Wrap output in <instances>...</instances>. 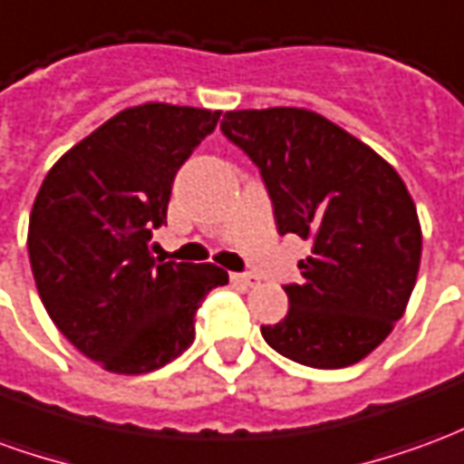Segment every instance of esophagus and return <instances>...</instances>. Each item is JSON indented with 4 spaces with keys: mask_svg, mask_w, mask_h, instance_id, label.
<instances>
[{
    "mask_svg": "<svg viewBox=\"0 0 464 464\" xmlns=\"http://www.w3.org/2000/svg\"><path fill=\"white\" fill-rule=\"evenodd\" d=\"M231 281L236 283V285H243V288L258 285V278H256V276H246V273H231Z\"/></svg>",
    "mask_w": 464,
    "mask_h": 464,
    "instance_id": "esophagus-1",
    "label": "esophagus"
}]
</instances>
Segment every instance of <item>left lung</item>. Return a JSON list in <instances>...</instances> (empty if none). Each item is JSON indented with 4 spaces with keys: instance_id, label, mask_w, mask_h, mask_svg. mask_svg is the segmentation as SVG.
I'll return each instance as SVG.
<instances>
[{
    "instance_id": "obj_1",
    "label": "left lung",
    "mask_w": 464,
    "mask_h": 464,
    "mask_svg": "<svg viewBox=\"0 0 464 464\" xmlns=\"http://www.w3.org/2000/svg\"><path fill=\"white\" fill-rule=\"evenodd\" d=\"M221 131L258 166L278 233L311 243L298 263L305 281L283 285L285 318L261 325L266 343L321 370L370 355L408 308L422 253L418 211L398 171L308 109L226 111Z\"/></svg>"
}]
</instances>
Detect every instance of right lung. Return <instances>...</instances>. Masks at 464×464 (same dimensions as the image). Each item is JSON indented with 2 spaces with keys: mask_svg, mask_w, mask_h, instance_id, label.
I'll list each match as a JSON object with an SVG mask.
<instances>
[{
  "mask_svg": "<svg viewBox=\"0 0 464 464\" xmlns=\"http://www.w3.org/2000/svg\"><path fill=\"white\" fill-rule=\"evenodd\" d=\"M221 111L173 104L123 109L46 173L29 216L36 291L66 341L109 372L141 375L179 358L196 311L228 273L156 263L176 171Z\"/></svg>",
  "mask_w": 464,
  "mask_h": 464,
  "instance_id": "add662e5",
  "label": "right lung"
}]
</instances>
